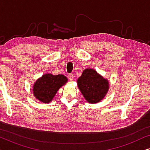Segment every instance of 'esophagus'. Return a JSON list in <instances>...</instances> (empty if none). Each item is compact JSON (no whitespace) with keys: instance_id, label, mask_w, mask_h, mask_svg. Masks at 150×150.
<instances>
[{"instance_id":"esophagus-1","label":"esophagus","mask_w":150,"mask_h":150,"mask_svg":"<svg viewBox=\"0 0 150 150\" xmlns=\"http://www.w3.org/2000/svg\"><path fill=\"white\" fill-rule=\"evenodd\" d=\"M68 78H69V81H73L74 78V76L72 74H69L68 75Z\"/></svg>"}]
</instances>
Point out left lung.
<instances>
[{"label":"left lung","mask_w":150,"mask_h":150,"mask_svg":"<svg viewBox=\"0 0 150 150\" xmlns=\"http://www.w3.org/2000/svg\"><path fill=\"white\" fill-rule=\"evenodd\" d=\"M78 87L88 102L96 104L103 99L109 89L107 80L95 69L89 68L83 71L78 79Z\"/></svg>","instance_id":"8db88e82"}]
</instances>
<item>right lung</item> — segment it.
Masks as SVG:
<instances>
[{
	"mask_svg": "<svg viewBox=\"0 0 150 150\" xmlns=\"http://www.w3.org/2000/svg\"><path fill=\"white\" fill-rule=\"evenodd\" d=\"M67 82V78L64 75L46 74L35 83L33 89L34 96L40 102L48 104L53 99L57 91Z\"/></svg>",
	"mask_w": 150,
	"mask_h": 150,
	"instance_id": "right-lung-1",
	"label": "right lung"
}]
</instances>
